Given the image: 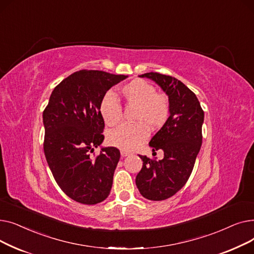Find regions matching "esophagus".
Returning <instances> with one entry per match:
<instances>
[{"label": "esophagus", "instance_id": "esophagus-1", "mask_svg": "<svg viewBox=\"0 0 254 254\" xmlns=\"http://www.w3.org/2000/svg\"><path fill=\"white\" fill-rule=\"evenodd\" d=\"M120 154H122L123 157H126V156H128L130 154V152H127L126 150H122V151H120Z\"/></svg>", "mask_w": 254, "mask_h": 254}]
</instances>
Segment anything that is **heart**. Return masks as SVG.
Instances as JSON below:
<instances>
[{"mask_svg":"<svg viewBox=\"0 0 254 254\" xmlns=\"http://www.w3.org/2000/svg\"><path fill=\"white\" fill-rule=\"evenodd\" d=\"M128 105L136 106L134 125H122L109 131L107 141L123 150H134L148 138V129L161 128L169 118L170 103L164 93H157L153 85L141 79L132 80L122 88ZM100 114L104 123L116 126L123 118V108L112 91L107 92L100 103Z\"/></svg>","mask_w":254,"mask_h":254,"instance_id":"1","label":"heart"}]
</instances>
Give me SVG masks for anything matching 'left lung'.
<instances>
[{
    "mask_svg": "<svg viewBox=\"0 0 254 254\" xmlns=\"http://www.w3.org/2000/svg\"><path fill=\"white\" fill-rule=\"evenodd\" d=\"M142 78L154 81L169 98L170 116L149 142L152 151L162 149L161 161L140 155L143 166L136 177L140 193L151 201L174 195L188 182L202 146L204 111L196 96L180 80L159 73Z\"/></svg>",
    "mask_w": 254,
    "mask_h": 254,
    "instance_id": "8db88e82",
    "label": "left lung"
}]
</instances>
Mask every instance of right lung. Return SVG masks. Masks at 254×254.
Wrapping results in <instances>:
<instances>
[{
  "label": "right lung",
  "instance_id": "add662e5",
  "mask_svg": "<svg viewBox=\"0 0 254 254\" xmlns=\"http://www.w3.org/2000/svg\"><path fill=\"white\" fill-rule=\"evenodd\" d=\"M127 76L103 71L73 73L55 88L43 112L44 153L61 190L74 201L95 205L108 197L120 152L101 146L105 124L100 103L112 86Z\"/></svg>",
  "mask_w": 254,
  "mask_h": 254
}]
</instances>
